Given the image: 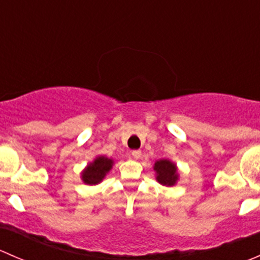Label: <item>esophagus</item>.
<instances>
[{"label": "esophagus", "mask_w": 260, "mask_h": 260, "mask_svg": "<svg viewBox=\"0 0 260 260\" xmlns=\"http://www.w3.org/2000/svg\"><path fill=\"white\" fill-rule=\"evenodd\" d=\"M132 156H133V158H141V156H142V152L138 151V149H136V151H132Z\"/></svg>", "instance_id": "esophagus-1"}]
</instances>
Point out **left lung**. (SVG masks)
I'll use <instances>...</instances> for the list:
<instances>
[{"label":"left lung","instance_id":"1","mask_svg":"<svg viewBox=\"0 0 260 260\" xmlns=\"http://www.w3.org/2000/svg\"><path fill=\"white\" fill-rule=\"evenodd\" d=\"M154 171L157 172V181L161 185L174 186L177 181V170L175 164L169 159H159L154 164Z\"/></svg>","mask_w":260,"mask_h":260}]
</instances>
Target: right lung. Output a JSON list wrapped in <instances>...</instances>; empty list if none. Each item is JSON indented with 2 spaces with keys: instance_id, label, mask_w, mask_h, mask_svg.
Returning <instances> with one entry per match:
<instances>
[{
  "instance_id": "obj_1",
  "label": "right lung",
  "mask_w": 260,
  "mask_h": 260,
  "mask_svg": "<svg viewBox=\"0 0 260 260\" xmlns=\"http://www.w3.org/2000/svg\"><path fill=\"white\" fill-rule=\"evenodd\" d=\"M113 161L107 157H96L81 174V179L88 185H95L104 179L107 172L112 169Z\"/></svg>"
}]
</instances>
